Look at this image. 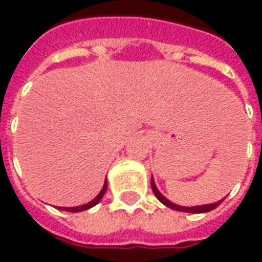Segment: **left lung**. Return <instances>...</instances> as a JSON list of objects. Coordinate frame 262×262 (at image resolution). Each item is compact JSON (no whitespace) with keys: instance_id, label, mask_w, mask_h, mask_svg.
<instances>
[{"instance_id":"obj_1","label":"left lung","mask_w":262,"mask_h":262,"mask_svg":"<svg viewBox=\"0 0 262 262\" xmlns=\"http://www.w3.org/2000/svg\"><path fill=\"white\" fill-rule=\"evenodd\" d=\"M151 189H153L154 195L156 198L159 199L160 202L164 203L165 206H168V208L174 209V210H180V212H188V213H205V212H210V210H213L214 208H217L220 205V202H223V199L219 201V202H214V203H209V205H202V206H192V208H185V206H180V205H176V203L170 202L164 195H161L157 187H156V184H154L153 178H151Z\"/></svg>"}]
</instances>
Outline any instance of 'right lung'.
Instances as JSON below:
<instances>
[{
    "instance_id": "obj_1",
    "label": "right lung",
    "mask_w": 262,
    "mask_h": 262,
    "mask_svg": "<svg viewBox=\"0 0 262 262\" xmlns=\"http://www.w3.org/2000/svg\"><path fill=\"white\" fill-rule=\"evenodd\" d=\"M106 188H108V182L105 181V184H103L102 189H101V192L98 193L97 196L92 199L91 202L85 203V205H81V206H75V208H59L61 209V210H67V212H81V210H86V209L92 208V206H95L101 199H102V196L105 195V192H106Z\"/></svg>"
}]
</instances>
